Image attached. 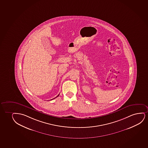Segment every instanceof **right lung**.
Wrapping results in <instances>:
<instances>
[{
    "label": "right lung",
    "instance_id": "1",
    "mask_svg": "<svg viewBox=\"0 0 148 148\" xmlns=\"http://www.w3.org/2000/svg\"><path fill=\"white\" fill-rule=\"evenodd\" d=\"M60 95V94H59V95H58V96H57V97H58V95ZM56 97H55V98H56ZM55 98H54V99H55Z\"/></svg>",
    "mask_w": 148,
    "mask_h": 148
}]
</instances>
